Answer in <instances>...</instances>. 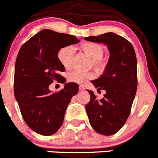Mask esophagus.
Masks as SVG:
<instances>
[{
    "mask_svg": "<svg viewBox=\"0 0 158 158\" xmlns=\"http://www.w3.org/2000/svg\"><path fill=\"white\" fill-rule=\"evenodd\" d=\"M85 88L84 86H79V91H84Z\"/></svg>",
    "mask_w": 158,
    "mask_h": 158,
    "instance_id": "34e87169",
    "label": "esophagus"
}]
</instances>
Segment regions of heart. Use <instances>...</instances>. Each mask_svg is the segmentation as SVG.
Instances as JSON below:
<instances>
[{"mask_svg":"<svg viewBox=\"0 0 158 158\" xmlns=\"http://www.w3.org/2000/svg\"><path fill=\"white\" fill-rule=\"evenodd\" d=\"M81 49L92 59V63L97 69H103L105 67V62L102 59L104 53V46L96 42H86L81 45ZM74 49L72 46H65L58 51L57 58L60 64L66 69H70L72 67V57H73ZM94 77L93 73H83L79 72H72L69 74V79L70 82L83 83L88 79Z\"/></svg>","mask_w":158,"mask_h":158,"instance_id":"1","label":"heart"}]
</instances>
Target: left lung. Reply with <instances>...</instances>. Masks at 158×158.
<instances>
[{
  "instance_id": "8db88e82",
  "label": "left lung",
  "mask_w": 158,
  "mask_h": 158,
  "mask_svg": "<svg viewBox=\"0 0 158 158\" xmlns=\"http://www.w3.org/2000/svg\"><path fill=\"white\" fill-rule=\"evenodd\" d=\"M85 40L107 45L109 59L103 74L92 84L106 90L103 98L97 99L88 90L90 101L86 106L89 121L98 133L116 134L124 125L131 113L137 90V60L133 45L113 32L98 36L86 37Z\"/></svg>"
}]
</instances>
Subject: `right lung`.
<instances>
[{
	"instance_id": "obj_1",
	"label": "right lung",
	"mask_w": 158,
	"mask_h": 158,
	"mask_svg": "<svg viewBox=\"0 0 158 158\" xmlns=\"http://www.w3.org/2000/svg\"><path fill=\"white\" fill-rule=\"evenodd\" d=\"M74 35L45 29L22 45L17 55L14 95L28 127L38 134L52 135L62 125L65 111L79 85L67 82L60 75L64 68L58 60L61 48L79 43ZM65 83L56 93L49 90L53 81Z\"/></svg>"
}]
</instances>
